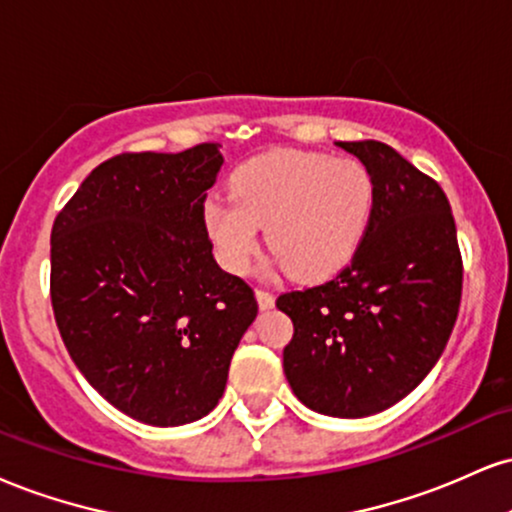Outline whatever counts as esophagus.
<instances>
[{
    "label": "esophagus",
    "mask_w": 512,
    "mask_h": 512,
    "mask_svg": "<svg viewBox=\"0 0 512 512\" xmlns=\"http://www.w3.org/2000/svg\"><path fill=\"white\" fill-rule=\"evenodd\" d=\"M255 295H257V305H260V310H272V307H274V295L272 293L262 291V288H260V291H257Z\"/></svg>",
    "instance_id": "obj_1"
}]
</instances>
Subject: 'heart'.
Wrapping results in <instances>:
<instances>
[{
    "label": "heart",
    "mask_w": 512,
    "mask_h": 512,
    "mask_svg": "<svg viewBox=\"0 0 512 512\" xmlns=\"http://www.w3.org/2000/svg\"><path fill=\"white\" fill-rule=\"evenodd\" d=\"M229 190L207 197L202 219L217 260L233 274L248 272L267 226L269 250L295 281L331 279L353 262L374 209L365 166L319 152L252 157L233 171Z\"/></svg>",
    "instance_id": "obj_1"
}]
</instances>
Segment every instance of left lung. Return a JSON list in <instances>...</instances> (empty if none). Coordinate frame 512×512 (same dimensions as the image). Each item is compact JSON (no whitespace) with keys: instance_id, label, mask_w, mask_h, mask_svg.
I'll return each mask as SVG.
<instances>
[{"instance_id":"1","label":"left lung","mask_w":512,"mask_h":512,"mask_svg":"<svg viewBox=\"0 0 512 512\" xmlns=\"http://www.w3.org/2000/svg\"><path fill=\"white\" fill-rule=\"evenodd\" d=\"M374 186L369 229L334 281L283 293L293 322L283 372L298 400L329 417L377 415L432 372L451 338L463 262L441 186L379 140L336 143Z\"/></svg>"}]
</instances>
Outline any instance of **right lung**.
<instances>
[{"mask_svg": "<svg viewBox=\"0 0 512 512\" xmlns=\"http://www.w3.org/2000/svg\"><path fill=\"white\" fill-rule=\"evenodd\" d=\"M217 143L119 155L92 169L52 226V307L88 384L152 427L205 417L257 317L252 288L219 267L205 197Z\"/></svg>", "mask_w": 512, "mask_h": 512, "instance_id": "add662e5", "label": "right lung"}]
</instances>
